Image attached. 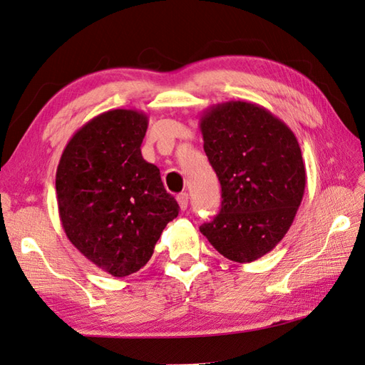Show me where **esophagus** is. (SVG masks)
Instances as JSON below:
<instances>
[{
    "mask_svg": "<svg viewBox=\"0 0 365 365\" xmlns=\"http://www.w3.org/2000/svg\"><path fill=\"white\" fill-rule=\"evenodd\" d=\"M176 201H178V204H180V208H181V210H185V208H187V205H189V195H187L185 192L180 193L178 196H176Z\"/></svg>",
    "mask_w": 365,
    "mask_h": 365,
    "instance_id": "1",
    "label": "esophagus"
}]
</instances>
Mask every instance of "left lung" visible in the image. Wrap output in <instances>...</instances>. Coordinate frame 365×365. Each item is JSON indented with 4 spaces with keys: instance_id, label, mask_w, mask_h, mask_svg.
I'll use <instances>...</instances> for the list:
<instances>
[{
    "instance_id": "obj_1",
    "label": "left lung",
    "mask_w": 365,
    "mask_h": 365,
    "mask_svg": "<svg viewBox=\"0 0 365 365\" xmlns=\"http://www.w3.org/2000/svg\"><path fill=\"white\" fill-rule=\"evenodd\" d=\"M204 150L222 204L200 227L224 257L250 263L288 233L306 187V168L294 132L260 105L217 103L200 118Z\"/></svg>"
}]
</instances>
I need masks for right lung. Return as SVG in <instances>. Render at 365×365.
<instances>
[{"mask_svg": "<svg viewBox=\"0 0 365 365\" xmlns=\"http://www.w3.org/2000/svg\"><path fill=\"white\" fill-rule=\"evenodd\" d=\"M148 123V115L135 109L96 115L71 137L56 172L65 235L114 277L145 267L180 212L160 169L141 157Z\"/></svg>", "mask_w": 365, "mask_h": 365, "instance_id": "right-lung-1", "label": "right lung"}]
</instances>
